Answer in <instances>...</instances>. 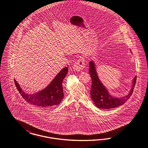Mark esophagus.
<instances>
[{
	"instance_id": "1",
	"label": "esophagus",
	"mask_w": 148,
	"mask_h": 148,
	"mask_svg": "<svg viewBox=\"0 0 148 148\" xmlns=\"http://www.w3.org/2000/svg\"><path fill=\"white\" fill-rule=\"evenodd\" d=\"M84 67H85L84 60V58H81L75 62V64L73 65V69L74 71L79 72L82 70Z\"/></svg>"
}]
</instances>
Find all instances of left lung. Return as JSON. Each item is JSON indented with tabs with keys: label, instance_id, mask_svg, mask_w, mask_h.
<instances>
[{
	"label": "left lung",
	"instance_id": "left-lung-1",
	"mask_svg": "<svg viewBox=\"0 0 148 148\" xmlns=\"http://www.w3.org/2000/svg\"><path fill=\"white\" fill-rule=\"evenodd\" d=\"M89 73L92 78L90 97L97 108L103 109L114 108L125 103L132 95L135 86L136 76L132 81V86L128 95L122 97L111 96L103 84L100 81L97 73L96 64L93 60L90 62Z\"/></svg>",
	"mask_w": 148,
	"mask_h": 148
}]
</instances>
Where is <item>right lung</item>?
Segmentation results:
<instances>
[{
    "label": "right lung",
    "mask_w": 148,
    "mask_h": 148,
    "mask_svg": "<svg viewBox=\"0 0 148 148\" xmlns=\"http://www.w3.org/2000/svg\"><path fill=\"white\" fill-rule=\"evenodd\" d=\"M68 72V67L62 69L46 88L36 93L27 94L14 79L15 86L21 96L27 102L42 107H51L61 103L64 98L62 82Z\"/></svg>",
    "instance_id": "1"
}]
</instances>
